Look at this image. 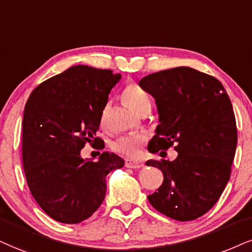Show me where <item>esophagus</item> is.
I'll use <instances>...</instances> for the list:
<instances>
[{"mask_svg":"<svg viewBox=\"0 0 252 252\" xmlns=\"http://www.w3.org/2000/svg\"><path fill=\"white\" fill-rule=\"evenodd\" d=\"M125 166L127 167V168L138 169V168H141V167H144V163L140 162V161H134V160H131V159H126Z\"/></svg>","mask_w":252,"mask_h":252,"instance_id":"1","label":"esophagus"}]
</instances>
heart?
<instances>
[{
	"label": "heart",
	"mask_w": 252,
	"mask_h": 252,
	"mask_svg": "<svg viewBox=\"0 0 252 252\" xmlns=\"http://www.w3.org/2000/svg\"><path fill=\"white\" fill-rule=\"evenodd\" d=\"M123 98L128 107L132 108L135 113L140 114L144 111L151 110L152 104L150 95L136 83H131L125 86L123 91ZM146 141H147V136L142 133H128L114 141L112 148L119 154L129 158H138L141 154L142 146L146 144Z\"/></svg>",
	"instance_id": "1"
}]
</instances>
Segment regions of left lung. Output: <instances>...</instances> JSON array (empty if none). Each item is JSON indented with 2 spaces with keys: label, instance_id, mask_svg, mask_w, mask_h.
I'll list each match as a JSON object with an SVG mask.
<instances>
[{
  "label": "left lung",
  "instance_id": "8db88e82",
  "mask_svg": "<svg viewBox=\"0 0 252 252\" xmlns=\"http://www.w3.org/2000/svg\"><path fill=\"white\" fill-rule=\"evenodd\" d=\"M139 85L153 95L159 112L148 151L174 147L179 153L174 161L146 162L163 174L148 201L170 219L191 221L215 206L230 179L237 146L231 101L219 79L188 66L148 74Z\"/></svg>",
  "mask_w": 252,
  "mask_h": 252
}]
</instances>
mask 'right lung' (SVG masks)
<instances>
[{
  "label": "right lung",
  "mask_w": 252,
  "mask_h": 252,
  "mask_svg": "<svg viewBox=\"0 0 252 252\" xmlns=\"http://www.w3.org/2000/svg\"><path fill=\"white\" fill-rule=\"evenodd\" d=\"M120 77L76 65L40 83L28 99L22 127L24 175L33 198L56 221L76 224L89 219L104 201L107 174L124 167L125 161L107 152L95 162L80 157L85 144L105 147L95 132Z\"/></svg>",
  "instance_id": "obj_1"
}]
</instances>
